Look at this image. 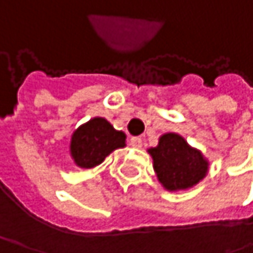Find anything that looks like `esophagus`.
Returning a JSON list of instances; mask_svg holds the SVG:
<instances>
[{"mask_svg":"<svg viewBox=\"0 0 253 253\" xmlns=\"http://www.w3.org/2000/svg\"><path fill=\"white\" fill-rule=\"evenodd\" d=\"M130 145L133 148H142V139L140 137H131L130 139Z\"/></svg>","mask_w":253,"mask_h":253,"instance_id":"esophagus-1","label":"esophagus"}]
</instances>
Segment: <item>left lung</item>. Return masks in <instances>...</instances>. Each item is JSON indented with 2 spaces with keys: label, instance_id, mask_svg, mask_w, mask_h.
<instances>
[{
  "label": "left lung",
  "instance_id": "left-lung-1",
  "mask_svg": "<svg viewBox=\"0 0 253 253\" xmlns=\"http://www.w3.org/2000/svg\"><path fill=\"white\" fill-rule=\"evenodd\" d=\"M148 152L160 183L170 192L193 187L208 173V160L177 133L163 134L158 145Z\"/></svg>",
  "mask_w": 253,
  "mask_h": 253
}]
</instances>
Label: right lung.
<instances>
[{"label": "right lung", "instance_id": "add662e5", "mask_svg": "<svg viewBox=\"0 0 253 253\" xmlns=\"http://www.w3.org/2000/svg\"><path fill=\"white\" fill-rule=\"evenodd\" d=\"M126 146V134L116 130L105 119L95 117L75 130L70 154L82 169L99 166L114 149Z\"/></svg>", "mask_w": 253, "mask_h": 253}]
</instances>
